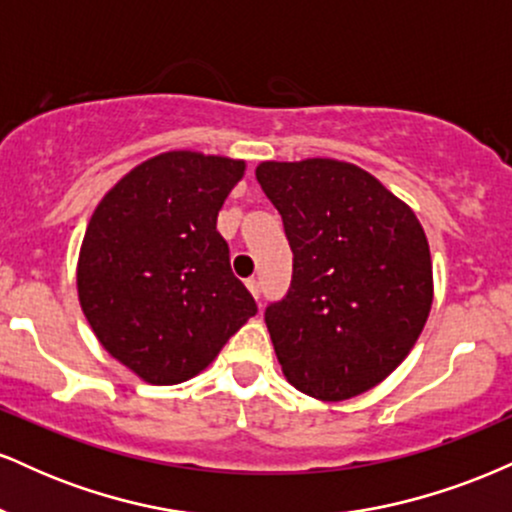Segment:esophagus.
Segmentation results:
<instances>
[{"label":"esophagus","mask_w":512,"mask_h":512,"mask_svg":"<svg viewBox=\"0 0 512 512\" xmlns=\"http://www.w3.org/2000/svg\"><path fill=\"white\" fill-rule=\"evenodd\" d=\"M245 286H248V291L255 296V301H257V298H260V284H257V279H248L245 281Z\"/></svg>","instance_id":"1"}]
</instances>
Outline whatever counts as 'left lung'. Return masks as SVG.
Segmentation results:
<instances>
[{
    "mask_svg": "<svg viewBox=\"0 0 512 512\" xmlns=\"http://www.w3.org/2000/svg\"><path fill=\"white\" fill-rule=\"evenodd\" d=\"M255 175L293 250L291 289L264 313L281 373L320 402L373 390L409 356L431 313L424 226L354 163L262 161Z\"/></svg>",
    "mask_w": 512,
    "mask_h": 512,
    "instance_id": "1",
    "label": "left lung"
}]
</instances>
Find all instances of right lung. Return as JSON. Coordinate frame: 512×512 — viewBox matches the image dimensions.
<instances>
[{
  "instance_id": "obj_1",
  "label": "right lung",
  "mask_w": 512,
  "mask_h": 512,
  "mask_svg": "<svg viewBox=\"0 0 512 512\" xmlns=\"http://www.w3.org/2000/svg\"><path fill=\"white\" fill-rule=\"evenodd\" d=\"M243 175V158L163 151L93 209L76 262L81 310L103 349L144 383L195 378L257 313L216 231Z\"/></svg>"
}]
</instances>
